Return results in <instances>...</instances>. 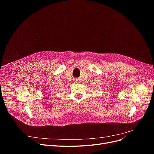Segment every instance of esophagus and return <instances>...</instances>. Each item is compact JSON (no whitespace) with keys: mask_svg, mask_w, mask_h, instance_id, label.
Here are the masks:
<instances>
[{"mask_svg":"<svg viewBox=\"0 0 154 154\" xmlns=\"http://www.w3.org/2000/svg\"><path fill=\"white\" fill-rule=\"evenodd\" d=\"M75 82L77 83H80V81L79 80H76L75 81Z\"/></svg>","mask_w":154,"mask_h":154,"instance_id":"1","label":"esophagus"}]
</instances>
